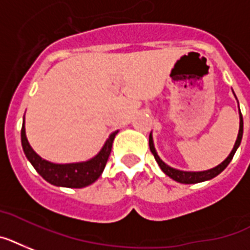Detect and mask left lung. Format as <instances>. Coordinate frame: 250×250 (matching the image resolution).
Instances as JSON below:
<instances>
[{
	"instance_id": "left-lung-1",
	"label": "left lung",
	"mask_w": 250,
	"mask_h": 250,
	"mask_svg": "<svg viewBox=\"0 0 250 250\" xmlns=\"http://www.w3.org/2000/svg\"><path fill=\"white\" fill-rule=\"evenodd\" d=\"M234 96H235V93H234ZM235 99H236V96H235ZM237 104H239V103H237ZM239 119H240V123H239V133H237V139L236 141H235V145L234 147H232V150H231V153L229 154V157H227L222 163L218 164L217 167L210 168V169H208V171H199V172L181 171V169H176V168L166 164L163 160L160 159L159 155H158L157 150H155V146H154L153 135H151V133H150L149 136L150 150H151V153L154 154V158H155V160H157V163L159 164L160 169L167 174L168 177H171L172 180H174V181L180 182V184H198V182L208 181V180H212V178H214L216 176H218L221 172L224 171L225 168L229 166V163L232 160V158H234L237 147L240 146L241 139H243V115H241L240 113V109H239Z\"/></svg>"
}]
</instances>
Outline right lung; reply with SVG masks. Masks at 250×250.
<instances>
[{
	"mask_svg": "<svg viewBox=\"0 0 250 250\" xmlns=\"http://www.w3.org/2000/svg\"><path fill=\"white\" fill-rule=\"evenodd\" d=\"M118 131L113 132L101 150L91 159L86 162H77V163H52L48 160L41 158L28 143L25 135V125L21 127V146H23L24 154L26 159L29 160L34 169L42 176L47 182L55 186L62 188H82L88 185L93 184L97 178L100 177L105 166H106L107 158L110 155L111 146L114 141L115 135Z\"/></svg>",
	"mask_w": 250,
	"mask_h": 250,
	"instance_id": "right-lung-1",
	"label": "right lung"
}]
</instances>
